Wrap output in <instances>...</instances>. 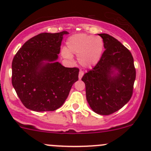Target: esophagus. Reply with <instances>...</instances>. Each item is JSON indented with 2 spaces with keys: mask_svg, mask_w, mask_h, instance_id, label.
<instances>
[{
  "mask_svg": "<svg viewBox=\"0 0 151 151\" xmlns=\"http://www.w3.org/2000/svg\"><path fill=\"white\" fill-rule=\"evenodd\" d=\"M83 74H84V72H83V71H80V73H79V79H80V80L83 77Z\"/></svg>",
  "mask_w": 151,
  "mask_h": 151,
  "instance_id": "34e87169",
  "label": "esophagus"
}]
</instances>
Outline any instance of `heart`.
Returning <instances> with one entry per match:
<instances>
[{
  "label": "heart",
  "instance_id": "1",
  "mask_svg": "<svg viewBox=\"0 0 151 151\" xmlns=\"http://www.w3.org/2000/svg\"><path fill=\"white\" fill-rule=\"evenodd\" d=\"M66 48L61 50V55L66 60H72V55L78 56L79 63L83 67L95 66L102 55L103 39L98 36L85 33L74 34L67 39Z\"/></svg>",
  "mask_w": 151,
  "mask_h": 151
}]
</instances>
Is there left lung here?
<instances>
[{"instance_id":"1","label":"left lung","mask_w":151,"mask_h":151,"mask_svg":"<svg viewBox=\"0 0 151 151\" xmlns=\"http://www.w3.org/2000/svg\"><path fill=\"white\" fill-rule=\"evenodd\" d=\"M99 35L105 51L93 69L83 75L86 99L93 112L107 115L130 100L136 78L134 59L127 48L106 33Z\"/></svg>"}]
</instances>
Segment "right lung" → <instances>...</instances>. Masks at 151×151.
Returning a JSON list of instances; mask_svg holds the SVG:
<instances>
[{
	"label": "right lung",
	"instance_id": "right-lung-1",
	"mask_svg": "<svg viewBox=\"0 0 151 151\" xmlns=\"http://www.w3.org/2000/svg\"><path fill=\"white\" fill-rule=\"evenodd\" d=\"M42 33L27 41L12 61V85L19 99L35 112L54 111L61 106L78 80L79 69L58 62L63 35Z\"/></svg>",
	"mask_w": 151,
	"mask_h": 151
}]
</instances>
